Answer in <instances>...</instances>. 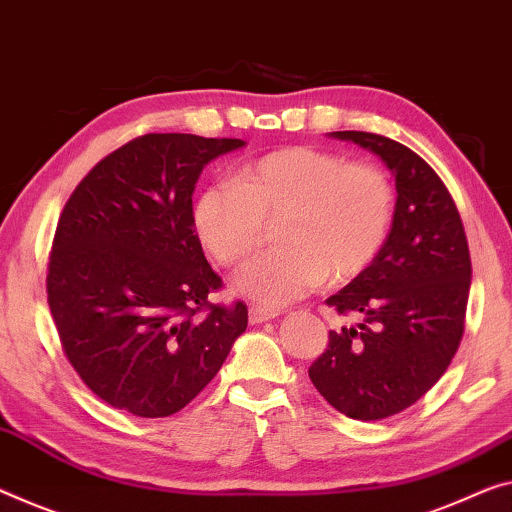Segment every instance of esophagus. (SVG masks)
Wrapping results in <instances>:
<instances>
[{"instance_id":"34e87169","label":"esophagus","mask_w":512,"mask_h":512,"mask_svg":"<svg viewBox=\"0 0 512 512\" xmlns=\"http://www.w3.org/2000/svg\"><path fill=\"white\" fill-rule=\"evenodd\" d=\"M279 313L272 311V309H265V306H249V322L251 325H261V322H267L272 318H277Z\"/></svg>"}]
</instances>
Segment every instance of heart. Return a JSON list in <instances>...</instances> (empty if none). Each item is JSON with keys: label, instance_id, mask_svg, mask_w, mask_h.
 Here are the masks:
<instances>
[{"label": "heart", "instance_id": "heart-1", "mask_svg": "<svg viewBox=\"0 0 512 512\" xmlns=\"http://www.w3.org/2000/svg\"><path fill=\"white\" fill-rule=\"evenodd\" d=\"M396 192L375 164L348 162L313 146H288L238 169L233 185L199 196L194 224L222 265H238L263 245L277 222L283 247L254 258L235 290L261 306L300 300L322 279L343 283L371 265L393 226Z\"/></svg>", "mask_w": 512, "mask_h": 512}]
</instances>
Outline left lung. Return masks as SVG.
Returning <instances> with one entry per match:
<instances>
[{"label":"left lung","instance_id":"left-lung-1","mask_svg":"<svg viewBox=\"0 0 512 512\" xmlns=\"http://www.w3.org/2000/svg\"><path fill=\"white\" fill-rule=\"evenodd\" d=\"M382 157L396 178L393 226L375 261L327 300L357 325L329 332L309 377L357 421L387 419L435 387L465 334L471 258L458 206L430 164L375 132H332Z\"/></svg>","mask_w":512,"mask_h":512}]
</instances>
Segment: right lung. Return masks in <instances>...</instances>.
I'll list each match as a JSON object with an SVG mask.
<instances>
[{"label": "right lung", "mask_w": 512, "mask_h": 512, "mask_svg": "<svg viewBox=\"0 0 512 512\" xmlns=\"http://www.w3.org/2000/svg\"><path fill=\"white\" fill-rule=\"evenodd\" d=\"M242 139L141 135L100 160L70 194L47 263L61 350L116 410L160 419L217 375L247 306L212 304L222 288L196 235L203 167Z\"/></svg>", "instance_id": "1"}]
</instances>
